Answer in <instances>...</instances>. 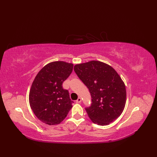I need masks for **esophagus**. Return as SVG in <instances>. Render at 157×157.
Returning <instances> with one entry per match:
<instances>
[{
	"mask_svg": "<svg viewBox=\"0 0 157 157\" xmlns=\"http://www.w3.org/2000/svg\"><path fill=\"white\" fill-rule=\"evenodd\" d=\"M77 101V103H80V102L82 101V99H81V98H78L77 99V101Z\"/></svg>",
	"mask_w": 157,
	"mask_h": 157,
	"instance_id": "34e87169",
	"label": "esophagus"
}]
</instances>
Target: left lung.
Masks as SVG:
<instances>
[{
  "label": "left lung",
  "instance_id": "8db88e82",
  "mask_svg": "<svg viewBox=\"0 0 157 157\" xmlns=\"http://www.w3.org/2000/svg\"><path fill=\"white\" fill-rule=\"evenodd\" d=\"M74 70L91 94V106L86 108L91 121L105 126L119 117L125 107L126 90L117 71L107 63L94 60L75 65Z\"/></svg>",
  "mask_w": 157,
  "mask_h": 157
}]
</instances>
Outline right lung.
Returning a JSON list of instances; mask_svg holds the SVG:
<instances>
[{"label": "right lung", "instance_id": "1", "mask_svg": "<svg viewBox=\"0 0 157 157\" xmlns=\"http://www.w3.org/2000/svg\"><path fill=\"white\" fill-rule=\"evenodd\" d=\"M73 64L53 61L42 67L29 91L31 108L36 117L48 125L59 124L72 108L73 101L62 84L73 71Z\"/></svg>", "mask_w": 157, "mask_h": 157}]
</instances>
